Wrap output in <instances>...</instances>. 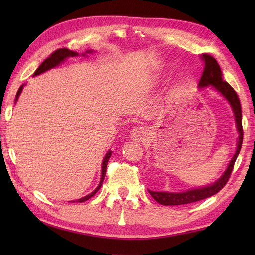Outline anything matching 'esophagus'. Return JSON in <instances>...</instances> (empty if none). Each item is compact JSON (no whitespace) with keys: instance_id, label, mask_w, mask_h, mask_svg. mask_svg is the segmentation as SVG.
<instances>
[{"instance_id":"1","label":"esophagus","mask_w":255,"mask_h":255,"mask_svg":"<svg viewBox=\"0 0 255 255\" xmlns=\"http://www.w3.org/2000/svg\"><path fill=\"white\" fill-rule=\"evenodd\" d=\"M131 138L136 141H142L145 138V129L141 126L134 127L131 130Z\"/></svg>"}]
</instances>
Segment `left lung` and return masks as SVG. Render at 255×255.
<instances>
[{"label":"left lung","instance_id":"left-lung-1","mask_svg":"<svg viewBox=\"0 0 255 255\" xmlns=\"http://www.w3.org/2000/svg\"><path fill=\"white\" fill-rule=\"evenodd\" d=\"M200 60L203 61L204 66V71L202 77L199 80V86L203 88V86L211 85L220 92L228 102L234 110L235 117H236V123H237V129L239 131V141H238L237 145V151L234 155V158L231 159L230 163L227 167L226 172L224 175L221 176L217 182L211 184L209 186H205L203 188L198 189H191V191L184 192V193H166V192H153L149 191L156 202L160 203L161 205H166V206H174V205H184V204H191L198 202V200H202L205 198H208L213 195L217 194L221 188H223L227 182L229 181L230 175L234 170L235 162L239 155V152L241 150L242 145V140H243V129H242V111H241V104L240 100L238 97V94L234 88L223 79V73H221V70L218 62L216 61V59L213 58L209 55H204L200 56Z\"/></svg>","mask_w":255,"mask_h":255}]
</instances>
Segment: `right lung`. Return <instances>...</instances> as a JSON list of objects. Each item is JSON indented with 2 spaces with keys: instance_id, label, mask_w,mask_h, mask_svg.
I'll return each instance as SVG.
<instances>
[{
  "instance_id": "right-lung-1",
  "label": "right lung",
  "mask_w": 255,
  "mask_h": 255,
  "mask_svg": "<svg viewBox=\"0 0 255 255\" xmlns=\"http://www.w3.org/2000/svg\"><path fill=\"white\" fill-rule=\"evenodd\" d=\"M88 52H91V50L88 51ZM75 56H78V52L72 51V50H69V49H67V48H60V49H57V50L53 51L51 55L46 59V60H44V62H42L39 67H38V69L35 71L34 75H38V74L45 72V71H47V70H49L51 68H55L56 66H58V64H60V62H62L64 59L68 58V57H75ZM23 86H24V84L20 85V88L18 89L17 93H16V100L18 99L20 92H21V90H23ZM111 154H112L111 151H108L107 154L105 155L104 160H103V163H102V176H101V181H100L99 186L96 187V189H95L94 192H92L91 194L86 195V196L83 197V198H80L78 200H75V202H79V203L85 202V200H88L92 196H94V195L96 194V192L101 188L102 183H103V181H104V177H105V174H106L107 162H108V160H110V158H111ZM73 202H74V200H72V203Z\"/></svg>"
}]
</instances>
